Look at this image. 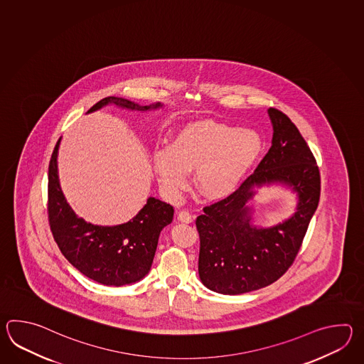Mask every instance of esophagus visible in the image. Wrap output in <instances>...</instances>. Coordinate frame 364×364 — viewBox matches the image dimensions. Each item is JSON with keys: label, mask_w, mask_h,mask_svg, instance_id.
Masks as SVG:
<instances>
[{"label": "esophagus", "mask_w": 364, "mask_h": 364, "mask_svg": "<svg viewBox=\"0 0 364 364\" xmlns=\"http://www.w3.org/2000/svg\"><path fill=\"white\" fill-rule=\"evenodd\" d=\"M178 220L185 224H191L193 221V216L188 210H181L178 212Z\"/></svg>", "instance_id": "1"}]
</instances>
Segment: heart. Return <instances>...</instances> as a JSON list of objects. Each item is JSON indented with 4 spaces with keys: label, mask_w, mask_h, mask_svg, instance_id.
Instances as JSON below:
<instances>
[{
    "label": "heart",
    "mask_w": 364,
    "mask_h": 364,
    "mask_svg": "<svg viewBox=\"0 0 364 364\" xmlns=\"http://www.w3.org/2000/svg\"><path fill=\"white\" fill-rule=\"evenodd\" d=\"M263 149V136L254 129L205 119L182 126L152 163L159 183L173 198L188 187V173L195 171L201 195L221 200L240 188Z\"/></svg>",
    "instance_id": "1"
}]
</instances>
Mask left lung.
I'll return each mask as SVG.
<instances>
[{
	"label": "left lung",
	"mask_w": 364,
	"mask_h": 364,
	"mask_svg": "<svg viewBox=\"0 0 364 364\" xmlns=\"http://www.w3.org/2000/svg\"><path fill=\"white\" fill-rule=\"evenodd\" d=\"M268 116L272 146L254 174L196 218L199 277L218 294H243L277 281L294 262L320 199V173L306 140L282 112L269 108ZM271 185L297 195L295 213L273 227L256 225L249 203L257 188Z\"/></svg>",
	"instance_id": "left-lung-1"
}]
</instances>
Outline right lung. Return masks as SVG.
Instances as JSON below:
<instances>
[{"label": "right lung", "mask_w": 364, "mask_h": 364, "mask_svg": "<svg viewBox=\"0 0 364 364\" xmlns=\"http://www.w3.org/2000/svg\"><path fill=\"white\" fill-rule=\"evenodd\" d=\"M116 105L136 112L163 108L161 102L139 105L124 97L109 96L87 112ZM60 138L48 171V215L55 243L74 268L107 287H124L144 279L155 257L160 232L173 221L171 204L149 196L138 215L124 224L102 226L77 217L62 193L58 178Z\"/></svg>", "instance_id": "1"}]
</instances>
